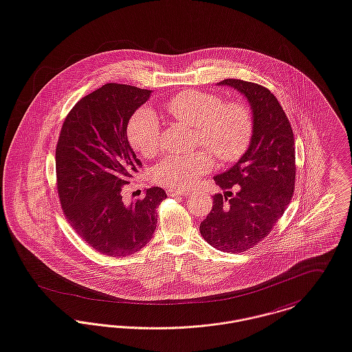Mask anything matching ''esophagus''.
<instances>
[{
    "label": "esophagus",
    "mask_w": 352,
    "mask_h": 352,
    "mask_svg": "<svg viewBox=\"0 0 352 352\" xmlns=\"http://www.w3.org/2000/svg\"><path fill=\"white\" fill-rule=\"evenodd\" d=\"M190 191H184V190H170L168 191L169 196H187Z\"/></svg>",
    "instance_id": "34e87169"
}]
</instances>
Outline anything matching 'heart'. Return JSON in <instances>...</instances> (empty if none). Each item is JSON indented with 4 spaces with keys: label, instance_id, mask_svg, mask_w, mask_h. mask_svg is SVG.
<instances>
[{
    "label": "heart",
    "instance_id": "1",
    "mask_svg": "<svg viewBox=\"0 0 352 352\" xmlns=\"http://www.w3.org/2000/svg\"><path fill=\"white\" fill-rule=\"evenodd\" d=\"M168 114L196 128L197 144L206 146L223 162L238 161L253 137V116L241 102H223L217 94L188 90L165 103ZM131 148L141 156H152L160 146V122L153 111L141 109L129 122ZM203 149L192 155H170L153 169L157 184L176 190L193 186L212 168L211 153Z\"/></svg>",
    "mask_w": 352,
    "mask_h": 352
}]
</instances>
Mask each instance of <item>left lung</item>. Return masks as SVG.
I'll list each match as a JSON object with an SVG mask.
<instances>
[{
    "instance_id": "8db88e82",
    "label": "left lung",
    "mask_w": 352,
    "mask_h": 352,
    "mask_svg": "<svg viewBox=\"0 0 352 352\" xmlns=\"http://www.w3.org/2000/svg\"><path fill=\"white\" fill-rule=\"evenodd\" d=\"M218 86L239 91L253 113L250 145L214 177L223 195H214L212 210L200 223L207 243L234 254L258 245L285 212L294 192L296 151L288 117L270 90L241 79H224Z\"/></svg>"
}]
</instances>
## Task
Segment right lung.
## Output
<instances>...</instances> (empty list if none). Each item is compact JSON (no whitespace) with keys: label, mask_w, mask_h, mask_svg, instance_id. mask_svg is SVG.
I'll list each match as a JSON object with an SVG mask.
<instances>
[{"label":"right lung","mask_w":352,"mask_h":352,"mask_svg":"<svg viewBox=\"0 0 352 352\" xmlns=\"http://www.w3.org/2000/svg\"><path fill=\"white\" fill-rule=\"evenodd\" d=\"M152 90L107 83L82 98L68 113L56 146V180L68 223L96 252L128 256L153 236L160 187L122 200V188L141 161L128 141V124Z\"/></svg>","instance_id":"add662e5"}]
</instances>
